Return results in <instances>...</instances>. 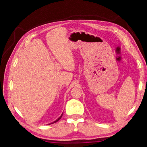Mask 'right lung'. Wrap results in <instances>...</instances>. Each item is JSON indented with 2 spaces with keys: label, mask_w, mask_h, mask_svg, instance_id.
Here are the masks:
<instances>
[{
  "label": "right lung",
  "mask_w": 147,
  "mask_h": 147,
  "mask_svg": "<svg viewBox=\"0 0 147 147\" xmlns=\"http://www.w3.org/2000/svg\"><path fill=\"white\" fill-rule=\"evenodd\" d=\"M62 114H63V113H62V114H61V116L60 117H59L58 119H56L55 121H54V122H52V123H50V124H49H49H54V123H56V122H57L59 119H60L62 117Z\"/></svg>",
  "instance_id": "right-lung-1"
}]
</instances>
